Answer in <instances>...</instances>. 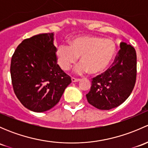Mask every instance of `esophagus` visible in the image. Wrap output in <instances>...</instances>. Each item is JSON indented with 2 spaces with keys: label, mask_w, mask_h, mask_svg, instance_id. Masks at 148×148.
Returning <instances> with one entry per match:
<instances>
[{
  "label": "esophagus",
  "mask_w": 148,
  "mask_h": 148,
  "mask_svg": "<svg viewBox=\"0 0 148 148\" xmlns=\"http://www.w3.org/2000/svg\"><path fill=\"white\" fill-rule=\"evenodd\" d=\"M79 81H80V79H76L74 77H71V82H77Z\"/></svg>",
  "instance_id": "1"
}]
</instances>
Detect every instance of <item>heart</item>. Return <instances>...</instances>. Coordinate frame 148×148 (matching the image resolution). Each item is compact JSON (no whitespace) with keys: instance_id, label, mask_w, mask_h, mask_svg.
I'll use <instances>...</instances> for the list:
<instances>
[{"instance_id":"1","label":"heart","mask_w":148,"mask_h":148,"mask_svg":"<svg viewBox=\"0 0 148 148\" xmlns=\"http://www.w3.org/2000/svg\"><path fill=\"white\" fill-rule=\"evenodd\" d=\"M117 46L110 38L93 36H82L74 38L69 46L60 44L56 46V56L61 68L69 70L78 61L81 63L74 69L75 73L92 74L103 72L111 64L115 55Z\"/></svg>"}]
</instances>
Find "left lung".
Wrapping results in <instances>:
<instances>
[{"label":"left lung","mask_w":148,"mask_h":148,"mask_svg":"<svg viewBox=\"0 0 148 148\" xmlns=\"http://www.w3.org/2000/svg\"><path fill=\"white\" fill-rule=\"evenodd\" d=\"M137 76V55L133 46L120 44L114 62L102 74L94 77L88 102L96 108L109 110L118 107L130 95Z\"/></svg>","instance_id":"1"}]
</instances>
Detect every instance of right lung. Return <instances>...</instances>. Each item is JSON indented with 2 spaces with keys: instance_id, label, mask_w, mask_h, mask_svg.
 Listing matches in <instances>:
<instances>
[{
  "instance_id": "right-lung-1",
  "label": "right lung",
  "mask_w": 148,
  "mask_h": 148,
  "mask_svg": "<svg viewBox=\"0 0 148 148\" xmlns=\"http://www.w3.org/2000/svg\"><path fill=\"white\" fill-rule=\"evenodd\" d=\"M53 36L41 34L24 39L12 56L10 76L15 95L35 112L54 107L71 82L57 64Z\"/></svg>"
}]
</instances>
